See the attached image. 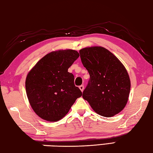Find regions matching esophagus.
Segmentation results:
<instances>
[{
	"instance_id": "esophagus-1",
	"label": "esophagus",
	"mask_w": 153,
	"mask_h": 153,
	"mask_svg": "<svg viewBox=\"0 0 153 153\" xmlns=\"http://www.w3.org/2000/svg\"><path fill=\"white\" fill-rule=\"evenodd\" d=\"M79 88H80V91H81L82 92H83V91H84L85 87H84V86H83V85H80V86H79Z\"/></svg>"
}]
</instances>
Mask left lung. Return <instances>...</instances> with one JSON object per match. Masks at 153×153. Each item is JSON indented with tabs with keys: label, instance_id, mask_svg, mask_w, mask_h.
<instances>
[{
	"label": "left lung",
	"instance_id": "8db88e82",
	"mask_svg": "<svg viewBox=\"0 0 153 153\" xmlns=\"http://www.w3.org/2000/svg\"><path fill=\"white\" fill-rule=\"evenodd\" d=\"M79 53L90 74L83 99L102 117H111L119 113L127 103L131 90L130 78L125 66L102 47H86Z\"/></svg>",
	"mask_w": 153,
	"mask_h": 153
}]
</instances>
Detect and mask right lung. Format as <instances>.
<instances>
[{"label":"right lung","mask_w":153,"mask_h":153,"mask_svg":"<svg viewBox=\"0 0 153 153\" xmlns=\"http://www.w3.org/2000/svg\"><path fill=\"white\" fill-rule=\"evenodd\" d=\"M72 49L46 54L28 72L26 78L27 95L32 108L43 120L56 122L67 114L82 92L74 84L68 68L79 58Z\"/></svg>","instance_id":"add662e5"}]
</instances>
